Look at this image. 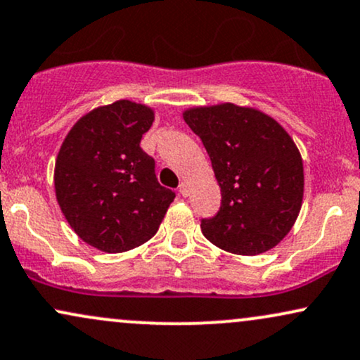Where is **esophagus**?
Listing matches in <instances>:
<instances>
[{
  "label": "esophagus",
  "instance_id": "esophagus-1",
  "mask_svg": "<svg viewBox=\"0 0 360 360\" xmlns=\"http://www.w3.org/2000/svg\"><path fill=\"white\" fill-rule=\"evenodd\" d=\"M179 193L183 194V196H188V184L181 183V184H179Z\"/></svg>",
  "mask_w": 360,
  "mask_h": 360
}]
</instances>
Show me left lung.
<instances>
[{"mask_svg": "<svg viewBox=\"0 0 360 360\" xmlns=\"http://www.w3.org/2000/svg\"><path fill=\"white\" fill-rule=\"evenodd\" d=\"M221 188L218 214L202 219L211 243L235 255L265 253L288 235L304 199V161L274 117L218 103L183 112Z\"/></svg>", "mask_w": 360, "mask_h": 360, "instance_id": "left-lung-1", "label": "left lung"}]
</instances>
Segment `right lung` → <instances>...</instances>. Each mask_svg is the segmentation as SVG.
I'll return each instance as SVG.
<instances>
[{
  "instance_id": "add662e5",
  "label": "right lung",
  "mask_w": 360,
  "mask_h": 360,
  "mask_svg": "<svg viewBox=\"0 0 360 360\" xmlns=\"http://www.w3.org/2000/svg\"><path fill=\"white\" fill-rule=\"evenodd\" d=\"M154 109L117 101L80 117L55 161V194L73 231L86 245L122 253L158 233L176 194L158 183L141 139Z\"/></svg>"
}]
</instances>
